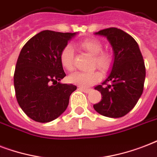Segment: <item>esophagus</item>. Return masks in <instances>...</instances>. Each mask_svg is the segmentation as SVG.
<instances>
[{
	"mask_svg": "<svg viewBox=\"0 0 157 157\" xmlns=\"http://www.w3.org/2000/svg\"><path fill=\"white\" fill-rule=\"evenodd\" d=\"M78 89L81 90V91H82V92H86V93H87V92H90V89H89V88H84V87H78Z\"/></svg>",
	"mask_w": 157,
	"mask_h": 157,
	"instance_id": "34e87169",
	"label": "esophagus"
}]
</instances>
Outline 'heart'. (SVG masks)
I'll use <instances>...</instances> for the list:
<instances>
[{"mask_svg": "<svg viewBox=\"0 0 157 157\" xmlns=\"http://www.w3.org/2000/svg\"><path fill=\"white\" fill-rule=\"evenodd\" d=\"M82 48L93 56V65L98 69L106 72L111 68L113 63L112 56L107 52H102V43L95 38L85 39L80 42ZM74 49L72 46L66 45L59 54V60L63 67L67 70L74 69ZM101 78L100 73L92 72H75L68 77L70 82L78 85L81 87H88L95 84Z\"/></svg>", "mask_w": 157, "mask_h": 157, "instance_id": "heart-1", "label": "heart"}]
</instances>
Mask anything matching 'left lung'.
I'll list each match as a JSON object with an SVG mask.
<instances>
[{
	"instance_id": "left-lung-1",
	"label": "left lung",
	"mask_w": 157,
	"mask_h": 157,
	"mask_svg": "<svg viewBox=\"0 0 157 157\" xmlns=\"http://www.w3.org/2000/svg\"><path fill=\"white\" fill-rule=\"evenodd\" d=\"M95 34L107 38L114 61L102 85L95 87L101 93V101L93 107L106 117H122L135 106L143 93L146 77L143 56L133 37L121 29L110 28Z\"/></svg>"
}]
</instances>
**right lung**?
Listing matches in <instances>:
<instances>
[{"label":"right lung","mask_w":157,"mask_h":157,"mask_svg":"<svg viewBox=\"0 0 157 157\" xmlns=\"http://www.w3.org/2000/svg\"><path fill=\"white\" fill-rule=\"evenodd\" d=\"M76 34L44 30L29 39L19 53L14 75L17 101L37 122L59 117L77 89L75 85L59 82L65 76L59 54Z\"/></svg>","instance_id":"right-lung-1"}]
</instances>
